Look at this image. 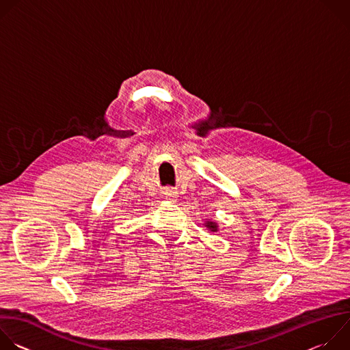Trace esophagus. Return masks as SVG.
<instances>
[{
	"mask_svg": "<svg viewBox=\"0 0 350 350\" xmlns=\"http://www.w3.org/2000/svg\"><path fill=\"white\" fill-rule=\"evenodd\" d=\"M165 195H166L167 198H173L176 193H174L173 191H166V192H165Z\"/></svg>",
	"mask_w": 350,
	"mask_h": 350,
	"instance_id": "1",
	"label": "esophagus"
}]
</instances>
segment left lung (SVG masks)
Listing matches in <instances>:
<instances>
[{"label":"left lung","instance_id":"1","mask_svg":"<svg viewBox=\"0 0 350 350\" xmlns=\"http://www.w3.org/2000/svg\"><path fill=\"white\" fill-rule=\"evenodd\" d=\"M206 227L211 228V231H217V226H216L215 223H212V221H208V223H206Z\"/></svg>","mask_w":350,"mask_h":350}]
</instances>
